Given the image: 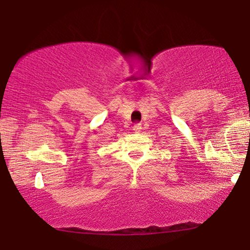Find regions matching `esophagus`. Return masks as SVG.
Listing matches in <instances>:
<instances>
[{
	"mask_svg": "<svg viewBox=\"0 0 250 250\" xmlns=\"http://www.w3.org/2000/svg\"><path fill=\"white\" fill-rule=\"evenodd\" d=\"M132 130H134L135 132H140L142 130L141 123H136V125H134V127H132Z\"/></svg>",
	"mask_w": 250,
	"mask_h": 250,
	"instance_id": "1",
	"label": "esophagus"
}]
</instances>
